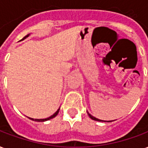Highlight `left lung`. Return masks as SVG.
<instances>
[{"label": "left lung", "mask_w": 148, "mask_h": 148, "mask_svg": "<svg viewBox=\"0 0 148 148\" xmlns=\"http://www.w3.org/2000/svg\"><path fill=\"white\" fill-rule=\"evenodd\" d=\"M87 113H88V116H89V118H90V119H92V120H95V121H103V120H99V119H96V118H95V117H93V116H92V115H91L90 114L88 113V111H87Z\"/></svg>", "instance_id": "left-lung-1"}]
</instances>
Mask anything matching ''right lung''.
I'll return each instance as SVG.
<instances>
[{"label": "right lung", "instance_id": "right-lung-1", "mask_svg": "<svg viewBox=\"0 0 148 148\" xmlns=\"http://www.w3.org/2000/svg\"><path fill=\"white\" fill-rule=\"evenodd\" d=\"M29 34H27V36H25V37H24V38H23V39H22V40H24L25 38H27V37H29ZM59 111H60V108L58 109L57 111H56V113L53 114H52V116H50V117H49V118H47V119H31V118H29V119H31V120H33V121H48V120H50V119H53V118H55V117H56V115H57V114H58V113H59Z\"/></svg>", "mask_w": 148, "mask_h": 148}]
</instances>
